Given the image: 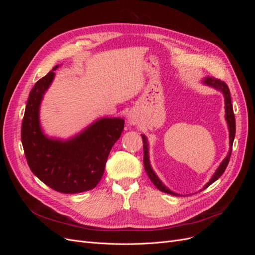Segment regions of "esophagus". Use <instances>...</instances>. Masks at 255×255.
<instances>
[{"label": "esophagus", "instance_id": "esophagus-1", "mask_svg": "<svg viewBox=\"0 0 255 255\" xmlns=\"http://www.w3.org/2000/svg\"><path fill=\"white\" fill-rule=\"evenodd\" d=\"M128 122L129 123L130 126H135V125H137V123H138V118L136 117L135 115L129 114V115L128 116Z\"/></svg>", "mask_w": 255, "mask_h": 255}]
</instances>
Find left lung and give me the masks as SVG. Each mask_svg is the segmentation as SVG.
<instances>
[{
    "label": "left lung",
    "instance_id": "8db88e82",
    "mask_svg": "<svg viewBox=\"0 0 255 255\" xmlns=\"http://www.w3.org/2000/svg\"><path fill=\"white\" fill-rule=\"evenodd\" d=\"M203 83L208 85V86L214 87L215 89H217L219 91H221L223 96H225V109H226V120L228 123L229 127V132H230V151L229 154L227 155V157L222 160V163L220 164V166L218 167L217 170L214 173V175L212 176V179L210 180L205 186L203 187V189L207 188L210 186L211 184H213L215 181H217L219 177L222 175V173L225 172L226 168L229 164V160L231 157V153H232V145H233V141L235 138V116H234V112H233V106H232V102H231V95H230V89L228 87V85L222 82L218 79L215 78H210L207 76L203 80ZM142 137V142H143V165H144V170L148 174L149 179L152 181V183L155 185V186L160 190L167 192V194H170L173 196H179L175 192L171 191L170 189H168L165 185L161 183V181L158 179L157 175L155 174V172L153 171V169L150 165V160H149V144H148V140H146V137L144 135H141Z\"/></svg>",
    "mask_w": 255,
    "mask_h": 255
}]
</instances>
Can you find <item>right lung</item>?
<instances>
[{
	"mask_svg": "<svg viewBox=\"0 0 255 255\" xmlns=\"http://www.w3.org/2000/svg\"><path fill=\"white\" fill-rule=\"evenodd\" d=\"M58 66L38 81L29 92L22 120L21 140L32 172L52 189L79 194L101 181L107 157L125 128L121 118H101L68 140L45 136L39 109Z\"/></svg>",
	"mask_w": 255,
	"mask_h": 255,
	"instance_id": "1",
	"label": "right lung"
}]
</instances>
